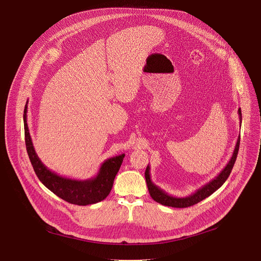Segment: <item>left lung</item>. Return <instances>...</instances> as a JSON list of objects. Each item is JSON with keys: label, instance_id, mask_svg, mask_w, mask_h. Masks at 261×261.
<instances>
[{"label": "left lung", "instance_id": "left-lung-1", "mask_svg": "<svg viewBox=\"0 0 261 261\" xmlns=\"http://www.w3.org/2000/svg\"><path fill=\"white\" fill-rule=\"evenodd\" d=\"M239 117H240V122L242 124L241 108H239ZM240 139H241V136H239V138L237 140L234 151L232 153V156H231L229 162L227 163V165L224 168L222 169V171L215 178H213L211 181H208L207 184L202 186L201 188L196 190L193 194H191L189 196H186V197L171 196V195L167 194L165 191H163L161 188L157 187V186L151 179L150 166L147 165L144 175H145L147 189H148V192H150L151 197L155 201L161 203L162 205L172 206V207H188V206L194 205V204L198 203L199 201L203 200L204 198L208 197L216 190H218L221 187V186L225 182V180L228 178V176H229V174L232 170V167L236 163V160H237V156H238V153H239V147H240Z\"/></svg>", "mask_w": 261, "mask_h": 261}]
</instances>
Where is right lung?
Here are the masks:
<instances>
[{
    "instance_id": "add662e5",
    "label": "right lung",
    "mask_w": 261,
    "mask_h": 261,
    "mask_svg": "<svg viewBox=\"0 0 261 261\" xmlns=\"http://www.w3.org/2000/svg\"><path fill=\"white\" fill-rule=\"evenodd\" d=\"M27 111L28 102L23 111L25 146L35 173L40 181L57 196L72 204L88 205L105 199L113 188L115 177L122 165L125 154L105 160L97 175L92 178L82 180L61 176L49 170L37 156L27 123Z\"/></svg>"
}]
</instances>
